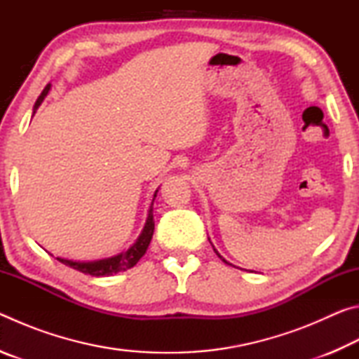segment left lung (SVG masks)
Listing matches in <instances>:
<instances>
[{
    "instance_id": "left-lung-1",
    "label": "left lung",
    "mask_w": 359,
    "mask_h": 359,
    "mask_svg": "<svg viewBox=\"0 0 359 359\" xmlns=\"http://www.w3.org/2000/svg\"><path fill=\"white\" fill-rule=\"evenodd\" d=\"M215 253H217V255H218V257H220V253H218V252H217V250H215ZM220 259H223V257H220ZM223 261H224V263H228V261H226V259H223ZM228 264H229V263H228Z\"/></svg>"
}]
</instances>
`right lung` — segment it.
<instances>
[{"label":"right lung","instance_id":"1","mask_svg":"<svg viewBox=\"0 0 359 359\" xmlns=\"http://www.w3.org/2000/svg\"><path fill=\"white\" fill-rule=\"evenodd\" d=\"M48 90H50V83L46 85V88L42 90V93L39 95V98L36 100L34 112H36V109L41 106L42 100L46 98ZM155 196H156V193H155ZM155 196H154V201H155ZM154 229H155L154 203H151L147 222H145V226L142 229L141 236H139V239L126 252L117 255V257H112V258H107V259H100V261H90V263H81V261H71V259H65V258H57V259L60 261V263H63L66 266L72 267V269L82 272V274H90L93 277L117 274V272L131 269V267L136 266L137 261L144 257V253H145V250H147V247H149L150 241H151V236H154Z\"/></svg>","mask_w":359,"mask_h":359}]
</instances>
